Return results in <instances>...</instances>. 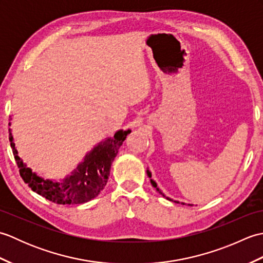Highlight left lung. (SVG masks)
Returning <instances> with one entry per match:
<instances>
[{"instance_id": "1", "label": "left lung", "mask_w": 263, "mask_h": 263, "mask_svg": "<svg viewBox=\"0 0 263 263\" xmlns=\"http://www.w3.org/2000/svg\"><path fill=\"white\" fill-rule=\"evenodd\" d=\"M147 174H148V176L150 177V182H152V184H153V186H154V187H155L156 190H157V191H158V192H159L160 194H163V195H164V193H163V192H161V191H160V190H159V187L157 186V183H156V182H155L154 180H152V173H150V172H149V170H147ZM164 197H165V198H166L167 200H171V201H173L172 199H170V198H167V197H166V195H164ZM174 202H176V203H180V202H178V201H174ZM182 204H185V203H184V202H182ZM189 205H193V204H189Z\"/></svg>"}]
</instances>
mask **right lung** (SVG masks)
I'll return each instance as SVG.
<instances>
[{
	"mask_svg": "<svg viewBox=\"0 0 263 263\" xmlns=\"http://www.w3.org/2000/svg\"><path fill=\"white\" fill-rule=\"evenodd\" d=\"M11 125V123H9ZM9 140L11 142L14 159L19 167L20 175L33 192L58 204H80L96 198L107 183L110 165L116 157L131 130L117 131L113 138H107L93 147L90 153L86 155L83 161L76 170L62 181L44 180L33 173L31 168L18 156L13 137L9 130Z\"/></svg>",
	"mask_w": 263,
	"mask_h": 263,
	"instance_id": "add662e5",
	"label": "right lung"
}]
</instances>
